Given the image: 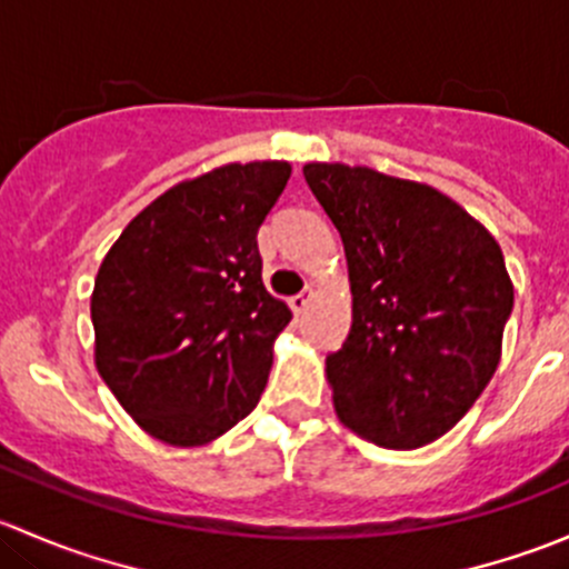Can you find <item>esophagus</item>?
Here are the masks:
<instances>
[{"label": "esophagus", "instance_id": "obj_1", "mask_svg": "<svg viewBox=\"0 0 569 569\" xmlns=\"http://www.w3.org/2000/svg\"><path fill=\"white\" fill-rule=\"evenodd\" d=\"M313 295H317V291H313L311 286H306V289H302L300 295L291 297V300H289V302H291V311H295V313H306V308L311 306Z\"/></svg>", "mask_w": 569, "mask_h": 569}]
</instances>
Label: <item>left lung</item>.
<instances>
[{
	"mask_svg": "<svg viewBox=\"0 0 569 569\" xmlns=\"http://www.w3.org/2000/svg\"><path fill=\"white\" fill-rule=\"evenodd\" d=\"M302 173L341 233L352 283V330L327 355L338 421L382 449H421L496 375L515 302L503 252L429 183L341 162Z\"/></svg>",
	"mask_w": 569,
	"mask_h": 569,
	"instance_id": "1",
	"label": "left lung"
}]
</instances>
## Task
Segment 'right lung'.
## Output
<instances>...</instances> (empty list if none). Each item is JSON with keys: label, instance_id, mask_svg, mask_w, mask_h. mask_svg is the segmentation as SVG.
<instances>
[{"label": "right lung", "instance_id": "obj_1", "mask_svg": "<svg viewBox=\"0 0 569 569\" xmlns=\"http://www.w3.org/2000/svg\"><path fill=\"white\" fill-rule=\"evenodd\" d=\"M289 176V162L269 159L176 183L101 261L96 369L162 443H211L261 399L291 311L263 286L256 237Z\"/></svg>", "mask_w": 569, "mask_h": 569}]
</instances>
